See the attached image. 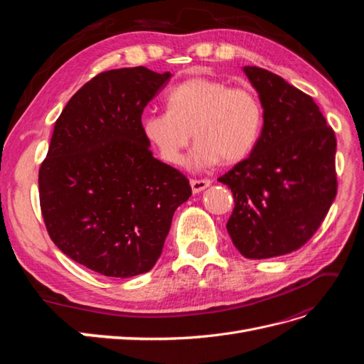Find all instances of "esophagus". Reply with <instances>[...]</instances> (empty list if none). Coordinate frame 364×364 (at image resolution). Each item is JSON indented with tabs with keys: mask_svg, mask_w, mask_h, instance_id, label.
<instances>
[{
	"mask_svg": "<svg viewBox=\"0 0 364 364\" xmlns=\"http://www.w3.org/2000/svg\"><path fill=\"white\" fill-rule=\"evenodd\" d=\"M190 185H191V190H193V193L194 194H199V193H202L203 190H206L209 185H211V181H208V179H193L191 182H190Z\"/></svg>",
	"mask_w": 364,
	"mask_h": 364,
	"instance_id": "obj_1",
	"label": "esophagus"
}]
</instances>
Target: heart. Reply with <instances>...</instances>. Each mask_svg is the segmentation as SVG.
Here are the masks:
<instances>
[{
    "label": "heart",
    "mask_w": 364,
    "mask_h": 364,
    "mask_svg": "<svg viewBox=\"0 0 364 364\" xmlns=\"http://www.w3.org/2000/svg\"><path fill=\"white\" fill-rule=\"evenodd\" d=\"M167 112H147L139 119L141 134L168 164H181L197 139L188 165L206 170L217 162L243 161L255 147L264 124L259 97L249 87L208 77H194L167 94Z\"/></svg>",
    "instance_id": "heart-1"
}]
</instances>
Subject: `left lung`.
Wrapping results in <instances>:
<instances>
[{
    "instance_id": "obj_1",
    "label": "left lung",
    "mask_w": 364,
    "mask_h": 364,
    "mask_svg": "<svg viewBox=\"0 0 364 364\" xmlns=\"http://www.w3.org/2000/svg\"><path fill=\"white\" fill-rule=\"evenodd\" d=\"M264 109L249 158L218 178L234 194L226 225L250 259L285 255L305 245L337 194L336 135L310 95L282 77L245 67Z\"/></svg>"
}]
</instances>
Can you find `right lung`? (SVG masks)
<instances>
[{
	"instance_id": "1",
	"label": "right lung",
	"mask_w": 364,
	"mask_h": 364,
	"mask_svg": "<svg viewBox=\"0 0 364 364\" xmlns=\"http://www.w3.org/2000/svg\"><path fill=\"white\" fill-rule=\"evenodd\" d=\"M171 79L146 67L95 75L63 107L39 170L41 209L65 255L105 277L155 266L188 179L153 158L139 119Z\"/></svg>"
}]
</instances>
